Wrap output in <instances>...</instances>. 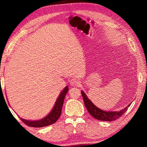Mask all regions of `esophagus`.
<instances>
[{
	"mask_svg": "<svg viewBox=\"0 0 147 147\" xmlns=\"http://www.w3.org/2000/svg\"><path fill=\"white\" fill-rule=\"evenodd\" d=\"M80 82L78 79L72 78L70 81V84L72 86H80Z\"/></svg>",
	"mask_w": 147,
	"mask_h": 147,
	"instance_id": "obj_1",
	"label": "esophagus"
}]
</instances>
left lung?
Here are the masks:
<instances>
[{"mask_svg": "<svg viewBox=\"0 0 147 147\" xmlns=\"http://www.w3.org/2000/svg\"><path fill=\"white\" fill-rule=\"evenodd\" d=\"M82 95L83 96L84 102L85 106L88 109V112L90 113L91 116L95 118L97 120L104 121H113L116 119L121 117L123 114L127 111L128 108L130 106L131 103L126 106L124 109L118 111H106L102 109H99L96 107L92 102L88 98V96L83 91H81Z\"/></svg>", "mask_w": 147, "mask_h": 147, "instance_id": "obj_1", "label": "left lung"}]
</instances>
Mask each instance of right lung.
<instances>
[{"mask_svg": "<svg viewBox=\"0 0 147 147\" xmlns=\"http://www.w3.org/2000/svg\"><path fill=\"white\" fill-rule=\"evenodd\" d=\"M69 91V88L67 86H66L64 88L63 91L61 92L59 94V96L57 98L56 103L54 104L51 112L49 113V115H47L45 117L40 119L38 121H29L26 120L23 118H20L21 120L23 122L24 124L28 126H32V127L36 128H40V127H45V126H49L51 124H53L54 123H56L57 120L59 119L61 113V109L63 107L64 98L65 97L67 93Z\"/></svg>", "mask_w": 147, "mask_h": 147, "instance_id": "1", "label": "right lung"}]
</instances>
